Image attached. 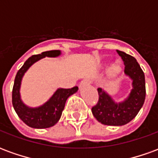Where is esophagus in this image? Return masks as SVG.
Returning <instances> with one entry per match:
<instances>
[{"label":"esophagus","instance_id":"esophagus-1","mask_svg":"<svg viewBox=\"0 0 158 158\" xmlns=\"http://www.w3.org/2000/svg\"><path fill=\"white\" fill-rule=\"evenodd\" d=\"M90 83H91V81L89 80V79H84V80H82V81L80 82V86L85 85H89Z\"/></svg>","mask_w":158,"mask_h":158}]
</instances>
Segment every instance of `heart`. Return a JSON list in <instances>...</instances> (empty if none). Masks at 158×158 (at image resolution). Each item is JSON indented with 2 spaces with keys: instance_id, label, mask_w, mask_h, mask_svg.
<instances>
[{
  "instance_id": "b5f03b06",
  "label": "heart",
  "mask_w": 158,
  "mask_h": 158,
  "mask_svg": "<svg viewBox=\"0 0 158 158\" xmlns=\"http://www.w3.org/2000/svg\"><path fill=\"white\" fill-rule=\"evenodd\" d=\"M121 70H122V63L120 61H116L108 68L107 72H108V74L110 76L113 77V76H116L118 73L121 72Z\"/></svg>"
}]
</instances>
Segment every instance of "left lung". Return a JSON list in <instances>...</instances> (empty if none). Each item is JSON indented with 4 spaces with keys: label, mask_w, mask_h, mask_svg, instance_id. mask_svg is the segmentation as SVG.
<instances>
[{
    "label": "left lung",
    "mask_w": 158,
    "mask_h": 158,
    "mask_svg": "<svg viewBox=\"0 0 158 158\" xmlns=\"http://www.w3.org/2000/svg\"><path fill=\"white\" fill-rule=\"evenodd\" d=\"M124 62V73L132 80V89L125 99L116 102L108 93L98 88L99 101L92 107V113L98 122L110 126H122L135 118L146 99L145 74L136 59L117 50Z\"/></svg>",
    "instance_id": "1"
}]
</instances>
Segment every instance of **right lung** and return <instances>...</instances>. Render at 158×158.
I'll return each instance as SVG.
<instances>
[{"label": "right lung", "instance_id": "add662e5", "mask_svg": "<svg viewBox=\"0 0 158 158\" xmlns=\"http://www.w3.org/2000/svg\"><path fill=\"white\" fill-rule=\"evenodd\" d=\"M61 55V51L54 50L42 52L39 55L30 56L19 69L14 80L12 89V106L20 119L27 125L35 129H46L54 126L62 116L65 106L66 101L69 96L78 91L79 88L75 86L71 89L59 88L56 90L51 98L43 105L37 107H30L25 105L21 99L20 88L23 77L27 70L40 59L45 56L56 57Z\"/></svg>", "mask_w": 158, "mask_h": 158}]
</instances>
